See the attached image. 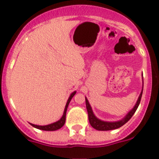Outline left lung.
<instances>
[{
	"mask_svg": "<svg viewBox=\"0 0 159 159\" xmlns=\"http://www.w3.org/2000/svg\"><path fill=\"white\" fill-rule=\"evenodd\" d=\"M143 76V75H142ZM143 79V77H142ZM143 88H142L141 93H140L139 96L138 98V100L136 102L135 105L133 107L131 110L127 112V114L123 118L120 120H118V121H104V120H102V119H99V118H97L95 116V115L94 114L93 111H92V108L91 107L89 103V101L87 99V97H85V101H86V107L87 110H88V119H89V123L91 124L93 128H95L97 130H115V129H118L119 127H121L122 126L125 124L126 123L129 121L130 119V118L133 116V115L134 114V112L137 110L138 107L140 103V100H141L142 95H143Z\"/></svg>",
	"mask_w": 159,
	"mask_h": 159,
	"instance_id": "left-lung-1",
	"label": "left lung"
}]
</instances>
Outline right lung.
Here are the masks:
<instances>
[{"label": "right lung", "instance_id": "right-lung-1", "mask_svg": "<svg viewBox=\"0 0 159 159\" xmlns=\"http://www.w3.org/2000/svg\"><path fill=\"white\" fill-rule=\"evenodd\" d=\"M75 93H76V92H75V91L71 93L69 98H68V99H67V103H66V105H65V107H64V114H63L62 117L60 118L58 121L54 122V123H50V124L43 125V126L32 124V123H30V124L32 125V127H35V128L39 129V130H48V131H53V130H59V129L61 128V127H62L64 125V123H65L66 112H67V107H68V104H69V102H70V101H71V99H72V97L75 95Z\"/></svg>", "mask_w": 159, "mask_h": 159}]
</instances>
